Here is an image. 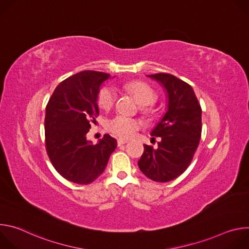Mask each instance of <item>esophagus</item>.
I'll return each instance as SVG.
<instances>
[{"label": "esophagus", "mask_w": 249, "mask_h": 249, "mask_svg": "<svg viewBox=\"0 0 249 249\" xmlns=\"http://www.w3.org/2000/svg\"><path fill=\"white\" fill-rule=\"evenodd\" d=\"M126 143H128V140H124V139H118L117 140V145L120 147V146H122V145H124V144H126Z\"/></svg>", "instance_id": "1"}]
</instances>
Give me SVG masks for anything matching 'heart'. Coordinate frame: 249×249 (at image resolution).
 I'll use <instances>...</instances> for the list:
<instances>
[{"label": "heart", "instance_id": "b5f03b06", "mask_svg": "<svg viewBox=\"0 0 249 249\" xmlns=\"http://www.w3.org/2000/svg\"><path fill=\"white\" fill-rule=\"evenodd\" d=\"M126 89L134 95L141 106L152 105L157 98L155 91L143 82H131L126 85ZM116 91L110 86L102 87L97 93V104L102 109H110L115 100ZM141 127V122L138 119L117 115L106 122V129L111 134L119 138L132 137Z\"/></svg>", "mask_w": 249, "mask_h": 249}]
</instances>
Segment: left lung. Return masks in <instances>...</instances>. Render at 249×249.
I'll use <instances>...</instances> for the list:
<instances>
[{"label": "left lung", "instance_id": "1", "mask_svg": "<svg viewBox=\"0 0 249 249\" xmlns=\"http://www.w3.org/2000/svg\"><path fill=\"white\" fill-rule=\"evenodd\" d=\"M166 93V112L152 130L160 137L158 148L144 145L138 165L147 177L167 182L182 174L192 161L202 132V109L190 85L170 74L148 75Z\"/></svg>", "mask_w": 249, "mask_h": 249}]
</instances>
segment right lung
<instances>
[{"mask_svg": "<svg viewBox=\"0 0 249 249\" xmlns=\"http://www.w3.org/2000/svg\"><path fill=\"white\" fill-rule=\"evenodd\" d=\"M109 74L83 71L60 83L52 93L44 120L45 145L55 169L69 181L89 184L104 171L117 142L105 134L93 145L87 139L99 114L97 93Z\"/></svg>", "mask_w": 249, "mask_h": 249, "instance_id": "1", "label": "right lung"}]
</instances>
